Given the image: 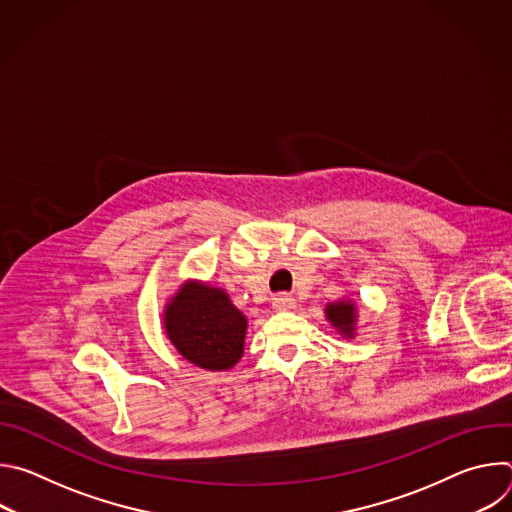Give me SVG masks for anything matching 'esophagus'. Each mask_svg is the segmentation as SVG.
Instances as JSON below:
<instances>
[{
  "mask_svg": "<svg viewBox=\"0 0 512 512\" xmlns=\"http://www.w3.org/2000/svg\"><path fill=\"white\" fill-rule=\"evenodd\" d=\"M294 306H296V300L291 298V296H287V294H279V296H275V298H273V308H275L277 312L291 310Z\"/></svg>",
  "mask_w": 512,
  "mask_h": 512,
  "instance_id": "34e87169",
  "label": "esophagus"
}]
</instances>
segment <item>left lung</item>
Instances as JSON below:
<instances>
[{"label": "left lung", "instance_id": "8db88e82", "mask_svg": "<svg viewBox=\"0 0 512 512\" xmlns=\"http://www.w3.org/2000/svg\"><path fill=\"white\" fill-rule=\"evenodd\" d=\"M326 318H328V322H330L344 338H352V336H354L356 306H354L350 300L328 304V306H326Z\"/></svg>", "mask_w": 512, "mask_h": 512}]
</instances>
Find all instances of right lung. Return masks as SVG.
Instances as JSON below:
<instances>
[{
	"label": "right lung",
	"instance_id": "1",
	"mask_svg": "<svg viewBox=\"0 0 512 512\" xmlns=\"http://www.w3.org/2000/svg\"><path fill=\"white\" fill-rule=\"evenodd\" d=\"M164 328L176 350L200 369L227 371L243 356L247 318L221 287L186 281L166 306Z\"/></svg>",
	"mask_w": 512,
	"mask_h": 512
}]
</instances>
